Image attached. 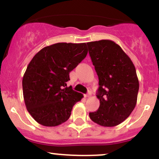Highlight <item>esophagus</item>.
<instances>
[{"instance_id":"esophagus-1","label":"esophagus","mask_w":159,"mask_h":159,"mask_svg":"<svg viewBox=\"0 0 159 159\" xmlns=\"http://www.w3.org/2000/svg\"><path fill=\"white\" fill-rule=\"evenodd\" d=\"M90 94L88 93V94H84V97L85 98H87V97H90Z\"/></svg>"}]
</instances>
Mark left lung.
Here are the masks:
<instances>
[{"label": "left lung", "instance_id": "obj_1", "mask_svg": "<svg viewBox=\"0 0 159 159\" xmlns=\"http://www.w3.org/2000/svg\"><path fill=\"white\" fill-rule=\"evenodd\" d=\"M98 75L96 95L100 105L89 114L94 123L113 127L123 122L135 107L139 90L136 69L130 57L112 40L87 43Z\"/></svg>", "mask_w": 159, "mask_h": 159}]
</instances>
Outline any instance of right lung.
<instances>
[{
    "label": "right lung",
    "instance_id": "obj_1",
    "mask_svg": "<svg viewBox=\"0 0 159 159\" xmlns=\"http://www.w3.org/2000/svg\"><path fill=\"white\" fill-rule=\"evenodd\" d=\"M86 43H55L42 48L27 66L22 79L27 110L44 126L65 123L83 94L67 87L69 72L87 56Z\"/></svg>",
    "mask_w": 159,
    "mask_h": 159
}]
</instances>
